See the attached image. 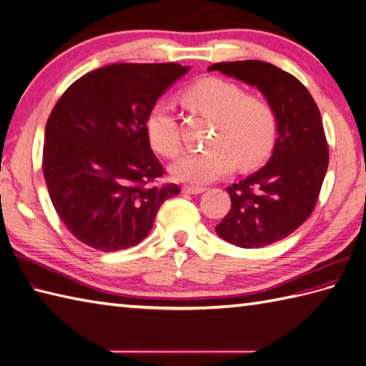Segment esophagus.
<instances>
[{
  "label": "esophagus",
  "instance_id": "34e87169",
  "mask_svg": "<svg viewBox=\"0 0 366 366\" xmlns=\"http://www.w3.org/2000/svg\"><path fill=\"white\" fill-rule=\"evenodd\" d=\"M204 190V187H194V185H184L182 187V192L184 193H189V194H199V193H202Z\"/></svg>",
  "mask_w": 366,
  "mask_h": 366
}]
</instances>
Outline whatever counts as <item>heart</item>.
<instances>
[{
    "label": "heart",
    "instance_id": "b5f03b06",
    "mask_svg": "<svg viewBox=\"0 0 366 366\" xmlns=\"http://www.w3.org/2000/svg\"><path fill=\"white\" fill-rule=\"evenodd\" d=\"M184 104L214 120L212 148L187 152L172 165L174 179L207 184L242 167H254L274 147L276 115L265 99L244 95L242 87L219 78H204L182 93ZM151 147L159 154L174 157L181 151L177 122L164 101L152 104L144 122Z\"/></svg>",
    "mask_w": 366,
    "mask_h": 366
}]
</instances>
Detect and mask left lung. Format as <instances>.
Here are the masks:
<instances>
[{"label": "left lung", "mask_w": 366, "mask_h": 366, "mask_svg": "<svg viewBox=\"0 0 366 366\" xmlns=\"http://www.w3.org/2000/svg\"><path fill=\"white\" fill-rule=\"evenodd\" d=\"M207 70L257 87L274 110L273 154L259 172L227 187L231 210L215 227L229 243L262 248L290 235L315 209L329 164L320 110L295 76L268 62H222Z\"/></svg>", "instance_id": "8db88e82"}]
</instances>
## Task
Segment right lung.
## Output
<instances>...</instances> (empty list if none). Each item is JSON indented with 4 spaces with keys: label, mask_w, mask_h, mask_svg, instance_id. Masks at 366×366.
<instances>
[{
    "label": "right lung",
    "mask_w": 366,
    "mask_h": 366,
    "mask_svg": "<svg viewBox=\"0 0 366 366\" xmlns=\"http://www.w3.org/2000/svg\"><path fill=\"white\" fill-rule=\"evenodd\" d=\"M190 70L179 64H114L65 90L45 127L44 176L53 206L76 239L114 252L140 243L179 187H152L164 168L144 122Z\"/></svg>",
    "instance_id": "right-lung-1"
}]
</instances>
